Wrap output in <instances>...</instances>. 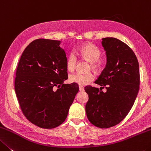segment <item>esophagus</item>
Returning <instances> with one entry per match:
<instances>
[{"instance_id": "obj_1", "label": "esophagus", "mask_w": 151, "mask_h": 151, "mask_svg": "<svg viewBox=\"0 0 151 151\" xmlns=\"http://www.w3.org/2000/svg\"><path fill=\"white\" fill-rule=\"evenodd\" d=\"M79 88H80V91H81V92L84 90V88L82 86H79Z\"/></svg>"}]
</instances>
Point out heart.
Segmentation results:
<instances>
[{
	"mask_svg": "<svg viewBox=\"0 0 151 151\" xmlns=\"http://www.w3.org/2000/svg\"><path fill=\"white\" fill-rule=\"evenodd\" d=\"M78 54L81 58L90 62V68L93 70H98L100 68L98 59H100L101 52L97 47L91 43L83 45L79 49ZM77 56L73 52H71L67 58L66 66L69 71H73L76 68L77 63ZM94 80V76L91 72L86 73H75L69 76V81L71 83H77L80 86H85L92 82Z\"/></svg>",
	"mask_w": 151,
	"mask_h": 151,
	"instance_id": "1",
	"label": "heart"
}]
</instances>
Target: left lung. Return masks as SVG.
I'll return each instance as SVG.
<instances>
[{"mask_svg":"<svg viewBox=\"0 0 151 151\" xmlns=\"http://www.w3.org/2000/svg\"><path fill=\"white\" fill-rule=\"evenodd\" d=\"M106 65L96 84L88 86L86 115L95 127L108 128L116 125L127 116L137 98L140 84L139 65L134 53L124 42L114 37L103 38ZM105 87L107 91L101 89Z\"/></svg>","mask_w":151,"mask_h":151,"instance_id":"8db88e82","label":"left lung"}]
</instances>
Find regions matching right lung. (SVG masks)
<instances>
[{"mask_svg":"<svg viewBox=\"0 0 151 151\" xmlns=\"http://www.w3.org/2000/svg\"><path fill=\"white\" fill-rule=\"evenodd\" d=\"M60 43L45 39L32 41L22 53L16 71L14 90L22 112L42 128L62 124L79 91L77 83H63L68 68Z\"/></svg>","mask_w":151,"mask_h":151,"instance_id":"add662e5","label":"right lung"}]
</instances>
